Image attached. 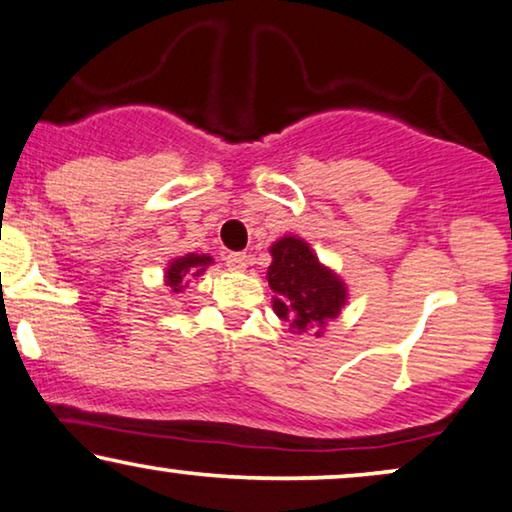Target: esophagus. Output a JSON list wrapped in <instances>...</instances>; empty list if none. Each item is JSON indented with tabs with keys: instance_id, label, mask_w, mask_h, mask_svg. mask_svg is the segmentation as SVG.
I'll use <instances>...</instances> for the list:
<instances>
[{
	"instance_id": "1",
	"label": "esophagus",
	"mask_w": 512,
	"mask_h": 512,
	"mask_svg": "<svg viewBox=\"0 0 512 512\" xmlns=\"http://www.w3.org/2000/svg\"><path fill=\"white\" fill-rule=\"evenodd\" d=\"M226 263L230 270H244L249 265V256L244 251H235V254L226 256Z\"/></svg>"
}]
</instances>
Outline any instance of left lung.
<instances>
[{"label": "left lung", "mask_w": 512, "mask_h": 512, "mask_svg": "<svg viewBox=\"0 0 512 512\" xmlns=\"http://www.w3.org/2000/svg\"><path fill=\"white\" fill-rule=\"evenodd\" d=\"M270 251L268 284L275 293V314L296 333L319 335L321 326L338 317L345 305V284L298 237H282Z\"/></svg>", "instance_id": "obj_1"}]
</instances>
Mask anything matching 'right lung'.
<instances>
[{
  "mask_svg": "<svg viewBox=\"0 0 512 512\" xmlns=\"http://www.w3.org/2000/svg\"><path fill=\"white\" fill-rule=\"evenodd\" d=\"M209 263H212V258H209L207 254L181 256V258H177V261H172L170 268L165 270V284L170 286L172 293L184 291L188 282H191L193 277H200Z\"/></svg>",
  "mask_w": 512,
  "mask_h": 512,
  "instance_id": "right-lung-1",
  "label": "right lung"
}]
</instances>
